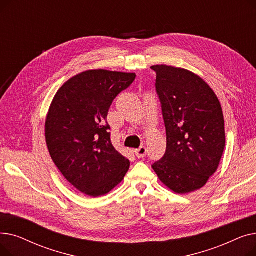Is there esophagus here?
<instances>
[{
    "instance_id": "34e87169",
    "label": "esophagus",
    "mask_w": 256,
    "mask_h": 256,
    "mask_svg": "<svg viewBox=\"0 0 256 256\" xmlns=\"http://www.w3.org/2000/svg\"><path fill=\"white\" fill-rule=\"evenodd\" d=\"M146 152H147V150H146L145 146H141L140 148L135 150V154H136V156L139 158H144V156H146Z\"/></svg>"
}]
</instances>
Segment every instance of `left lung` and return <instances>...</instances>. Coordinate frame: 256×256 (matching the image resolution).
<instances>
[{
  "mask_svg": "<svg viewBox=\"0 0 256 256\" xmlns=\"http://www.w3.org/2000/svg\"><path fill=\"white\" fill-rule=\"evenodd\" d=\"M167 134L165 156L152 165L176 194L201 189L217 171L225 147L224 116L216 93L194 72L154 65Z\"/></svg>",
  "mask_w": 256,
  "mask_h": 256,
  "instance_id": "left-lung-1",
  "label": "left lung"
}]
</instances>
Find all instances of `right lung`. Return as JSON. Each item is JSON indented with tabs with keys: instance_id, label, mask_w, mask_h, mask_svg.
<instances>
[{
	"instance_id": "add662e5",
	"label": "right lung",
	"mask_w": 256,
	"mask_h": 256,
	"mask_svg": "<svg viewBox=\"0 0 256 256\" xmlns=\"http://www.w3.org/2000/svg\"><path fill=\"white\" fill-rule=\"evenodd\" d=\"M134 72L91 70L60 87L46 118V141L54 163L76 189L90 197L112 191L124 178L130 160L111 142L108 111Z\"/></svg>"
}]
</instances>
